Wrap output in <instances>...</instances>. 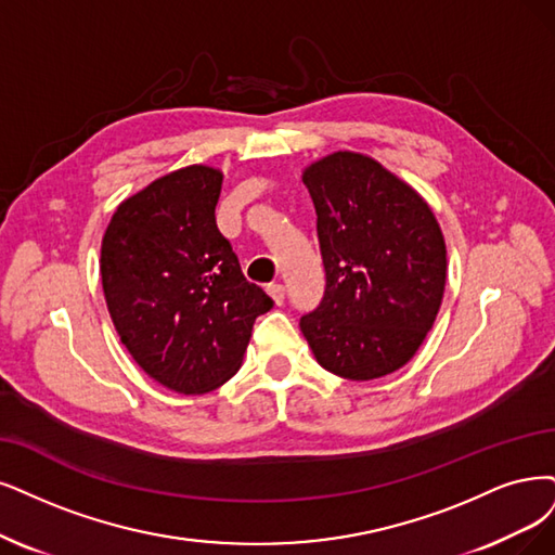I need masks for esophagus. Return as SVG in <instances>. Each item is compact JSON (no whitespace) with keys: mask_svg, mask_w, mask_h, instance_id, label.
<instances>
[{"mask_svg":"<svg viewBox=\"0 0 555 555\" xmlns=\"http://www.w3.org/2000/svg\"><path fill=\"white\" fill-rule=\"evenodd\" d=\"M267 295L272 297V301L276 304V306H281L283 301H285V288L281 283H272V285H267Z\"/></svg>","mask_w":555,"mask_h":555,"instance_id":"obj_1","label":"esophagus"}]
</instances>
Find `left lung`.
I'll return each mask as SVG.
<instances>
[{
	"label": "left lung",
	"instance_id": "8db88e82",
	"mask_svg": "<svg viewBox=\"0 0 555 555\" xmlns=\"http://www.w3.org/2000/svg\"><path fill=\"white\" fill-rule=\"evenodd\" d=\"M326 272L299 320L318 363L367 382L396 373L433 330L446 288V242L425 198L373 157L338 151L304 169Z\"/></svg>",
	"mask_w": 555,
	"mask_h": 555
}]
</instances>
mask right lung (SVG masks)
<instances>
[{
	"mask_svg": "<svg viewBox=\"0 0 555 555\" xmlns=\"http://www.w3.org/2000/svg\"><path fill=\"white\" fill-rule=\"evenodd\" d=\"M223 173L203 164L122 201L102 237L112 322L141 371L182 396L229 382L274 301L244 279L215 219Z\"/></svg>",
	"mask_w": 555,
	"mask_h": 555,
	"instance_id": "obj_1",
	"label": "right lung"
}]
</instances>
